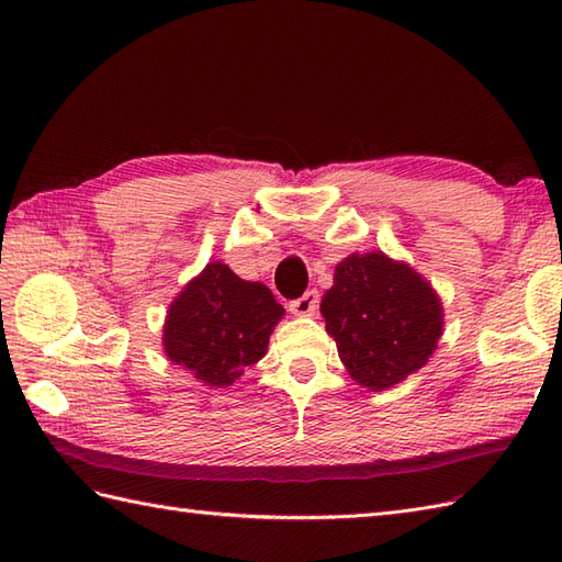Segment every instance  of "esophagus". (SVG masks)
Listing matches in <instances>:
<instances>
[{"label": "esophagus", "mask_w": 562, "mask_h": 562, "mask_svg": "<svg viewBox=\"0 0 562 562\" xmlns=\"http://www.w3.org/2000/svg\"><path fill=\"white\" fill-rule=\"evenodd\" d=\"M318 302H321L318 292L316 290H308V292H304L300 296V300L290 302V312L294 316H314L318 312Z\"/></svg>", "instance_id": "34e87169"}]
</instances>
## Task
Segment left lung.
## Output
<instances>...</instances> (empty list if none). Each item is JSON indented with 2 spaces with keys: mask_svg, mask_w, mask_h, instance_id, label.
Segmentation results:
<instances>
[{
  "mask_svg": "<svg viewBox=\"0 0 562 562\" xmlns=\"http://www.w3.org/2000/svg\"><path fill=\"white\" fill-rule=\"evenodd\" d=\"M321 314L342 364L369 391L391 389L417 372L435 352L445 326L429 282L381 250L338 262Z\"/></svg>",
  "mask_w": 562,
  "mask_h": 562,
  "instance_id": "left-lung-1",
  "label": "left lung"
}]
</instances>
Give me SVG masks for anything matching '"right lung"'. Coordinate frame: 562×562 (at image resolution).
I'll list each match as a JSON object with an SVG mask.
<instances>
[{
	"mask_svg": "<svg viewBox=\"0 0 562 562\" xmlns=\"http://www.w3.org/2000/svg\"><path fill=\"white\" fill-rule=\"evenodd\" d=\"M282 316L284 308L266 284L246 282L214 260L169 306L164 352L205 386H232L266 355Z\"/></svg>",
	"mask_w": 562,
	"mask_h": 562,
	"instance_id": "1",
	"label": "right lung"
}]
</instances>
